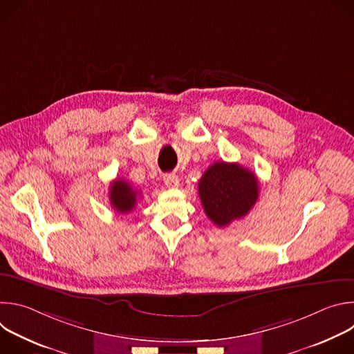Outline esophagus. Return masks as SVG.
I'll return each mask as SVG.
<instances>
[{
  "label": "esophagus",
  "mask_w": 354,
  "mask_h": 354,
  "mask_svg": "<svg viewBox=\"0 0 354 354\" xmlns=\"http://www.w3.org/2000/svg\"><path fill=\"white\" fill-rule=\"evenodd\" d=\"M164 182L168 187H178L179 186V179L176 175H165L164 176Z\"/></svg>",
  "instance_id": "obj_1"
}]
</instances>
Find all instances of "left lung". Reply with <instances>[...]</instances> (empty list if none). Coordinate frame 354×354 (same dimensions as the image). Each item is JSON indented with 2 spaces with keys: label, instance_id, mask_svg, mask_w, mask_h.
<instances>
[{
  "label": "left lung",
  "instance_id": "left-lung-1",
  "mask_svg": "<svg viewBox=\"0 0 354 354\" xmlns=\"http://www.w3.org/2000/svg\"><path fill=\"white\" fill-rule=\"evenodd\" d=\"M198 196L207 217L223 228L254 207L259 197V182L248 168L220 161L200 178Z\"/></svg>",
  "mask_w": 354,
  "mask_h": 354
}]
</instances>
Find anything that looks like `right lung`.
Instances as JSON below:
<instances>
[{
	"label": "right lung",
	"instance_id": "obj_1",
	"mask_svg": "<svg viewBox=\"0 0 354 354\" xmlns=\"http://www.w3.org/2000/svg\"><path fill=\"white\" fill-rule=\"evenodd\" d=\"M138 192L131 187L124 179H116L111 183L109 200L112 207L122 214L131 212L136 207Z\"/></svg>",
	"mask_w": 354,
	"mask_h": 354
}]
</instances>
